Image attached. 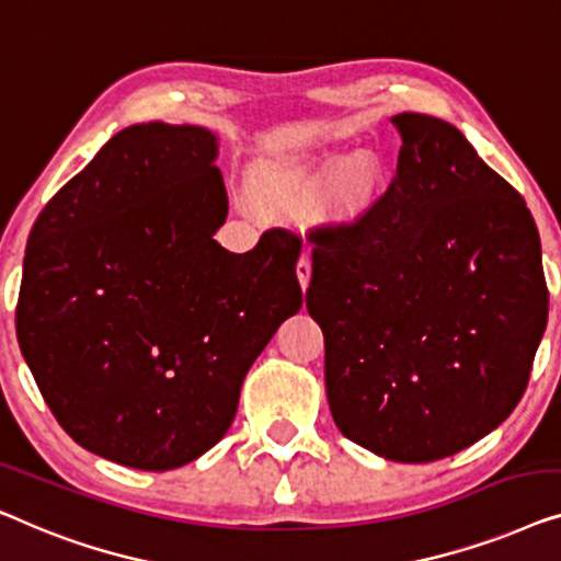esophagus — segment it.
I'll return each instance as SVG.
<instances>
[{
  "mask_svg": "<svg viewBox=\"0 0 561 561\" xmlns=\"http://www.w3.org/2000/svg\"><path fill=\"white\" fill-rule=\"evenodd\" d=\"M310 274H312V264H310V256H299L297 262V279H299V287H302V291L310 287Z\"/></svg>",
  "mask_w": 561,
  "mask_h": 561,
  "instance_id": "34e87169",
  "label": "esophagus"
}]
</instances>
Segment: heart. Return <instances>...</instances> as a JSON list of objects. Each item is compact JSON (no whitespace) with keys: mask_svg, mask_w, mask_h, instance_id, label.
Returning a JSON list of instances; mask_svg holds the SVG:
<instances>
[{"mask_svg":"<svg viewBox=\"0 0 561 561\" xmlns=\"http://www.w3.org/2000/svg\"><path fill=\"white\" fill-rule=\"evenodd\" d=\"M356 154H328L310 162L274 168L256 187L259 201L287 216H305L322 203L333 224H353L366 216L381 193V172Z\"/></svg>","mask_w":561,"mask_h":561,"instance_id":"1","label":"heart"}]
</instances>
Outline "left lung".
Returning a JSON list of instances; mask_svg holds the SVG:
<instances>
[{
  "mask_svg": "<svg viewBox=\"0 0 561 561\" xmlns=\"http://www.w3.org/2000/svg\"><path fill=\"white\" fill-rule=\"evenodd\" d=\"M397 178L312 249L337 430L397 462L449 457L524 397L549 314L526 201L453 124L397 114Z\"/></svg>",
  "mask_w": 561,
  "mask_h": 561,
  "instance_id": "obj_1",
  "label": "left lung"
}]
</instances>
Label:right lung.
Segmentation results:
<instances>
[{"mask_svg":"<svg viewBox=\"0 0 561 561\" xmlns=\"http://www.w3.org/2000/svg\"><path fill=\"white\" fill-rule=\"evenodd\" d=\"M216 157L203 126H126L30 231L22 356L60 427L126 468L208 453L251 363L302 307L295 233L272 228L247 254L213 239L228 216Z\"/></svg>","mask_w":561,"mask_h":561,"instance_id":"obj_1","label":"right lung"}]
</instances>
